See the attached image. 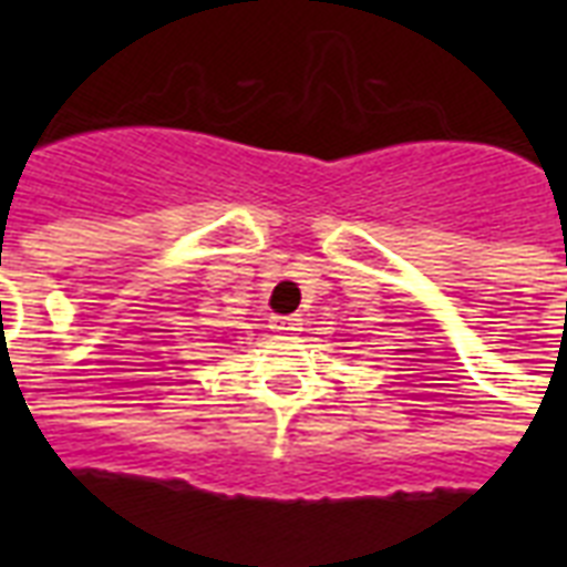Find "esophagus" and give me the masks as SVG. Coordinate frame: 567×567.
Instances as JSON below:
<instances>
[{
  "instance_id": "obj_1",
  "label": "esophagus",
  "mask_w": 567,
  "mask_h": 567,
  "mask_svg": "<svg viewBox=\"0 0 567 567\" xmlns=\"http://www.w3.org/2000/svg\"><path fill=\"white\" fill-rule=\"evenodd\" d=\"M270 329L279 332V336H297L302 329V323L297 315H274V318H270Z\"/></svg>"
}]
</instances>
